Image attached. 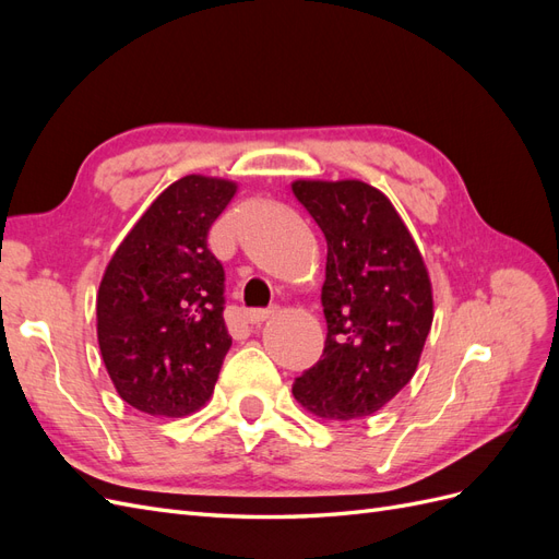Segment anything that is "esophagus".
<instances>
[{"label":"esophagus","instance_id":"34e87169","mask_svg":"<svg viewBox=\"0 0 559 559\" xmlns=\"http://www.w3.org/2000/svg\"><path fill=\"white\" fill-rule=\"evenodd\" d=\"M270 314H275V310H247V321L249 324H263L265 319H270Z\"/></svg>","mask_w":559,"mask_h":559}]
</instances>
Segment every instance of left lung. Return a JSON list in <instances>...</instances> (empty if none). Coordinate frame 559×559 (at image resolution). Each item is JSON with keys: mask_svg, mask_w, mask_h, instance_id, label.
Wrapping results in <instances>:
<instances>
[{"mask_svg": "<svg viewBox=\"0 0 559 559\" xmlns=\"http://www.w3.org/2000/svg\"><path fill=\"white\" fill-rule=\"evenodd\" d=\"M292 191L326 238L321 359L294 396L321 419L378 413L415 376L433 321L425 259L389 198L359 179H298Z\"/></svg>", "mask_w": 559, "mask_h": 559, "instance_id": "obj_1", "label": "left lung"}]
</instances>
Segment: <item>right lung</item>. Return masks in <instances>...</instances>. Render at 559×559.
<instances>
[{
    "label": "right lung",
    "mask_w": 559,
    "mask_h": 559,
    "mask_svg": "<svg viewBox=\"0 0 559 559\" xmlns=\"http://www.w3.org/2000/svg\"><path fill=\"white\" fill-rule=\"evenodd\" d=\"M238 183L189 175L151 202L118 245L97 292V343L118 396L146 415L183 417L214 392L233 345L224 265L207 233Z\"/></svg>",
    "instance_id": "right-lung-1"
}]
</instances>
